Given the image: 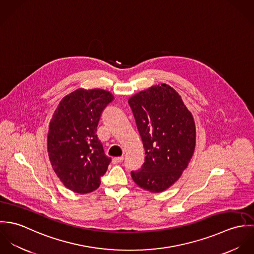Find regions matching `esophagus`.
Listing matches in <instances>:
<instances>
[{
	"label": "esophagus",
	"mask_w": 254,
	"mask_h": 254,
	"mask_svg": "<svg viewBox=\"0 0 254 254\" xmlns=\"http://www.w3.org/2000/svg\"><path fill=\"white\" fill-rule=\"evenodd\" d=\"M123 159H124V156L114 157V158L112 159V162H113V163H120V162H122V161H123Z\"/></svg>",
	"instance_id": "esophagus-1"
}]
</instances>
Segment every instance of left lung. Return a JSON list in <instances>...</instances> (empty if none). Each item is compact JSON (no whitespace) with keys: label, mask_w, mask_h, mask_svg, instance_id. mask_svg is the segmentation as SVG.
I'll return each mask as SVG.
<instances>
[{"label":"left lung","mask_w":254,"mask_h":254,"mask_svg":"<svg viewBox=\"0 0 254 254\" xmlns=\"http://www.w3.org/2000/svg\"><path fill=\"white\" fill-rule=\"evenodd\" d=\"M145 148L141 169L131 171L134 182L160 192L177 181L195 146V125L181 96L169 85L152 86L128 101Z\"/></svg>","instance_id":"8db88e82"}]
</instances>
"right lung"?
Returning <instances> with one entry per match:
<instances>
[{
    "mask_svg": "<svg viewBox=\"0 0 254 254\" xmlns=\"http://www.w3.org/2000/svg\"><path fill=\"white\" fill-rule=\"evenodd\" d=\"M113 101L105 90L79 89L64 97L50 122L48 152L54 171L77 193L100 187L111 158L98 138L101 115Z\"/></svg>",
    "mask_w": 254,
    "mask_h": 254,
    "instance_id": "add662e5",
    "label": "right lung"
}]
</instances>
